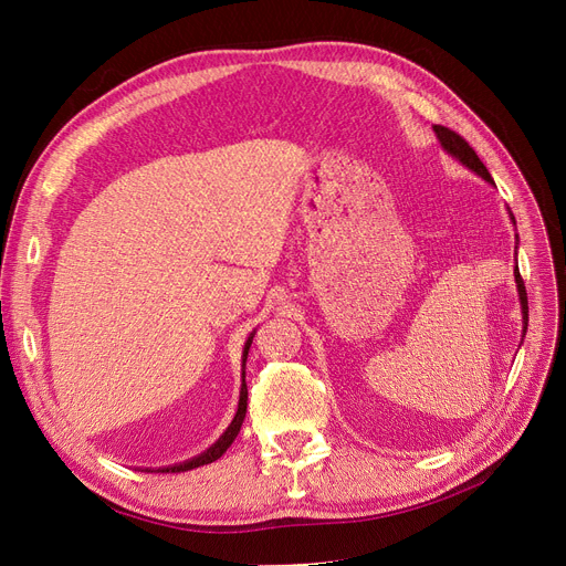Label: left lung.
<instances>
[{
	"label": "left lung",
	"instance_id": "8db88e82",
	"mask_svg": "<svg viewBox=\"0 0 566 566\" xmlns=\"http://www.w3.org/2000/svg\"><path fill=\"white\" fill-rule=\"evenodd\" d=\"M433 130H436V137L440 139V146L444 148V151H448L450 156H454L461 165H465L474 174H480L484 181L493 184V178H491L489 169L484 167V163L480 160V156L474 154V148L459 133L444 128V126H433ZM510 216H512V211H510ZM512 220H514V216H512ZM514 224H516V220H514ZM514 277H516V289H518V301H521V312H523V335H525L527 333V293H525L523 277L518 273V265H516V271H514Z\"/></svg>",
	"mask_w": 566,
	"mask_h": 566
}]
</instances>
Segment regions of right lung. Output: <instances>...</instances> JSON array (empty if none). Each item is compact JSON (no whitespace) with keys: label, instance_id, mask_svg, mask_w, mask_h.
Instances as JSON below:
<instances>
[{"label":"right lung","instance_id":"add662e5","mask_svg":"<svg viewBox=\"0 0 566 566\" xmlns=\"http://www.w3.org/2000/svg\"><path fill=\"white\" fill-rule=\"evenodd\" d=\"M252 337H254V333L248 337L245 348H243V369H245V360H248V350H250ZM245 412H248V385H245V371H243V385H241V399H238V410H235V415H233L231 424L227 427V431L218 438V442L211 444V448H208L203 454H199V457H195V459H190V461H184V463L158 468V472H186V470H192V468H199V465L218 461V459L229 450V444L235 440L238 431H241L243 420H245ZM146 470H148V468H146ZM148 472H156V470H148Z\"/></svg>","mask_w":566,"mask_h":566}]
</instances>
